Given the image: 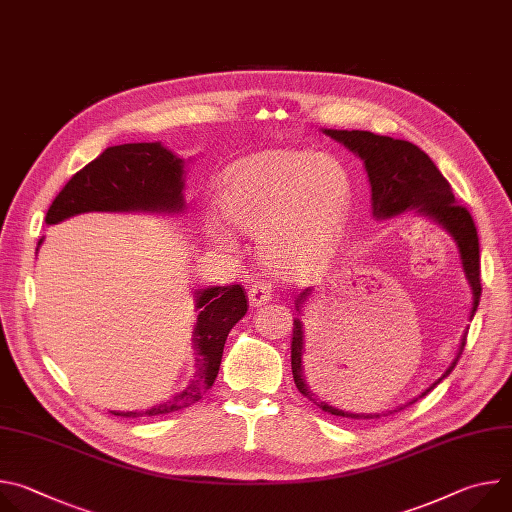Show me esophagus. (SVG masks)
Listing matches in <instances>:
<instances>
[{
    "instance_id": "esophagus-1",
    "label": "esophagus",
    "mask_w": 512,
    "mask_h": 512,
    "mask_svg": "<svg viewBox=\"0 0 512 512\" xmlns=\"http://www.w3.org/2000/svg\"><path fill=\"white\" fill-rule=\"evenodd\" d=\"M271 296H273V289H271V283L267 281H257L249 289V302L251 306H257V308L265 306L271 300Z\"/></svg>"
}]
</instances>
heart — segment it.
Instances as JSON below:
<instances>
[{"instance_id":"1","label":"heart","mask_w":512,"mask_h":512,"mask_svg":"<svg viewBox=\"0 0 512 512\" xmlns=\"http://www.w3.org/2000/svg\"><path fill=\"white\" fill-rule=\"evenodd\" d=\"M229 225L255 233L261 259L281 271H308L340 245L352 208V178L342 162L310 152H269L235 164L218 190ZM210 239L235 247L233 233L210 216Z\"/></svg>"}]
</instances>
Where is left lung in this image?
I'll return each mask as SVG.
<instances>
[{"mask_svg":"<svg viewBox=\"0 0 512 512\" xmlns=\"http://www.w3.org/2000/svg\"><path fill=\"white\" fill-rule=\"evenodd\" d=\"M332 139L340 141L344 148H348L352 154H356L364 162V170H367L369 182H371V208L373 216L377 218H391L395 214H401L405 210H415L419 214L429 216L431 221L442 225L452 239L458 245L460 261L464 275L472 289V310L470 320L474 318L482 294L480 285V245H478V233L476 225L472 221V214L466 210V206L458 204L452 192L450 182L437 170V166L431 162V158L419 150L415 143L405 139H393L387 135H375L371 131H346V129H322ZM312 289H304L298 296L296 308L300 310L310 296ZM466 334L462 336L460 348L456 358L452 360L446 373L437 379L429 389H425L417 399L425 397L429 391H433L440 385L458 364L460 354L466 346ZM304 324L300 318L294 320V338H291V373H294V381L298 391L308 397L314 405H318L322 411L346 417V419H375L381 417L379 413H350L332 407L326 403L318 393H314L308 385V377L304 373ZM403 409V407H401ZM393 413V411H391Z\"/></svg>","mask_w":512,"mask_h":512,"instance_id":"1","label":"left lung"}]
</instances>
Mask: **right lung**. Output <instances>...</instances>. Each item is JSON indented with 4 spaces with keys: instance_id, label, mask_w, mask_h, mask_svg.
Segmentation results:
<instances>
[{
    "instance_id": "right-lung-1",
    "label": "right lung",
    "mask_w": 512,
    "mask_h": 512,
    "mask_svg": "<svg viewBox=\"0 0 512 512\" xmlns=\"http://www.w3.org/2000/svg\"><path fill=\"white\" fill-rule=\"evenodd\" d=\"M184 206V160L166 150L160 141L123 143L107 148L66 182L46 212V225L93 210L172 214L182 212ZM194 298L200 314L192 332L196 373L190 383L172 399L148 411H111L113 415H168L190 407L212 387L221 369L227 336L247 314V296L245 289L235 283L196 289Z\"/></svg>"
}]
</instances>
